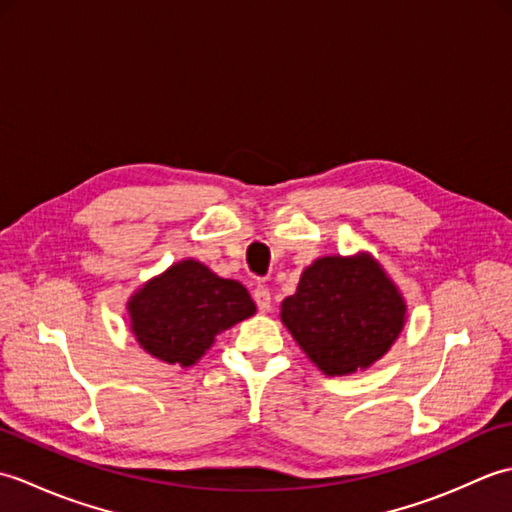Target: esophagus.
Returning <instances> with one entry per match:
<instances>
[{"label": "esophagus", "instance_id": "1", "mask_svg": "<svg viewBox=\"0 0 512 512\" xmlns=\"http://www.w3.org/2000/svg\"><path fill=\"white\" fill-rule=\"evenodd\" d=\"M253 299H255V303H257V308L262 310V312H268V310H270V292H268V288L257 286L255 292H253Z\"/></svg>", "mask_w": 512, "mask_h": 512}]
</instances>
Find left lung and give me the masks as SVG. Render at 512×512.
<instances>
[{"label":"left lung","instance_id":"8db88e82","mask_svg":"<svg viewBox=\"0 0 512 512\" xmlns=\"http://www.w3.org/2000/svg\"><path fill=\"white\" fill-rule=\"evenodd\" d=\"M279 317L325 376H350L391 350L405 328L407 301L363 250L314 259L295 295L281 303Z\"/></svg>","mask_w":512,"mask_h":512}]
</instances>
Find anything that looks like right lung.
Masks as SVG:
<instances>
[{
	"mask_svg": "<svg viewBox=\"0 0 512 512\" xmlns=\"http://www.w3.org/2000/svg\"><path fill=\"white\" fill-rule=\"evenodd\" d=\"M257 312L248 290L198 259H180L127 299L136 343L158 361L191 367L211 350L215 336Z\"/></svg>",
	"mask_w": 512,
	"mask_h": 512,
	"instance_id": "obj_1",
	"label": "right lung"
}]
</instances>
